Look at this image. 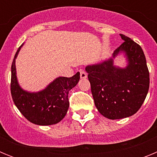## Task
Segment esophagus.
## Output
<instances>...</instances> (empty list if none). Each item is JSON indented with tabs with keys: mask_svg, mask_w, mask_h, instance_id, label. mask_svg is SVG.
Here are the masks:
<instances>
[{
	"mask_svg": "<svg viewBox=\"0 0 157 157\" xmlns=\"http://www.w3.org/2000/svg\"><path fill=\"white\" fill-rule=\"evenodd\" d=\"M80 77H81V78H87V73L86 71H84L81 70L80 71Z\"/></svg>",
	"mask_w": 157,
	"mask_h": 157,
	"instance_id": "obj_1",
	"label": "esophagus"
}]
</instances>
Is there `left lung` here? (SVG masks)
<instances>
[{
	"mask_svg": "<svg viewBox=\"0 0 157 157\" xmlns=\"http://www.w3.org/2000/svg\"><path fill=\"white\" fill-rule=\"evenodd\" d=\"M124 42L111 57L87 65L91 92L98 112L109 120L130 117L139 110L149 88V73L142 48L130 37L120 34ZM123 54L125 67L114 64Z\"/></svg>",
	"mask_w": 157,
	"mask_h": 157,
	"instance_id": "8db88e82",
	"label": "left lung"
}]
</instances>
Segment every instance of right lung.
Wrapping results in <instances>:
<instances>
[{"label": "right lung", "instance_id": "1", "mask_svg": "<svg viewBox=\"0 0 157 157\" xmlns=\"http://www.w3.org/2000/svg\"><path fill=\"white\" fill-rule=\"evenodd\" d=\"M16 52L12 63L11 94L14 103L27 120L36 125L48 126L63 120L69 108L68 93L78 84L80 73L71 78L58 77L41 90L30 92L19 84L16 75V59L21 49Z\"/></svg>", "mask_w": 157, "mask_h": 157}]
</instances>
